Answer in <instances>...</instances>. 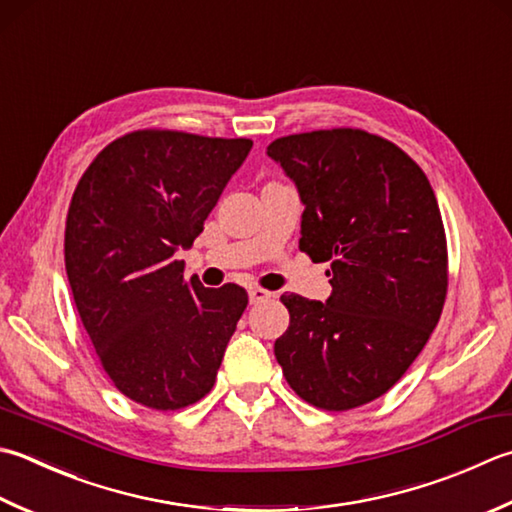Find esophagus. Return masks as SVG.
Segmentation results:
<instances>
[{
  "instance_id": "34e87169",
  "label": "esophagus",
  "mask_w": 512,
  "mask_h": 512,
  "mask_svg": "<svg viewBox=\"0 0 512 512\" xmlns=\"http://www.w3.org/2000/svg\"><path fill=\"white\" fill-rule=\"evenodd\" d=\"M275 293H270V290H266V288H259V286H253L248 290V299H250V304H262V302H268L270 297H273Z\"/></svg>"
}]
</instances>
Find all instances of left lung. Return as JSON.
I'll return each mask as SVG.
<instances>
[{
  "mask_svg": "<svg viewBox=\"0 0 512 512\" xmlns=\"http://www.w3.org/2000/svg\"><path fill=\"white\" fill-rule=\"evenodd\" d=\"M268 157L304 204L299 250L330 262L324 302L282 295L275 357L290 388L324 410L382 397L422 353L448 288L442 213L402 148L359 128L279 137Z\"/></svg>",
  "mask_w": 512,
  "mask_h": 512,
  "instance_id": "8db88e82",
  "label": "left lung"
}]
</instances>
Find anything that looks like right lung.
I'll return each mask as SVG.
<instances>
[{"instance_id":"right-lung-1","label":"right lung","mask_w":512,"mask_h":512,"mask_svg":"<svg viewBox=\"0 0 512 512\" xmlns=\"http://www.w3.org/2000/svg\"><path fill=\"white\" fill-rule=\"evenodd\" d=\"M253 142L135 130L110 142L79 179L64 259L77 313L119 393L177 410L215 384L248 304L242 286L184 277L190 248Z\"/></svg>"}]
</instances>
